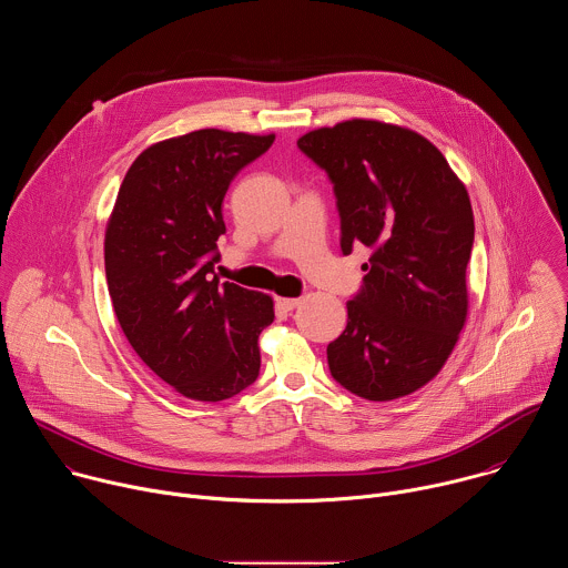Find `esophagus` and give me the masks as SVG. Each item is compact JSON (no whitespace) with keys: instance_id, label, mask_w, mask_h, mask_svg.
<instances>
[{"instance_id":"esophagus-1","label":"esophagus","mask_w":568,"mask_h":568,"mask_svg":"<svg viewBox=\"0 0 568 568\" xmlns=\"http://www.w3.org/2000/svg\"><path fill=\"white\" fill-rule=\"evenodd\" d=\"M298 303H301V298H296V296H276V305L283 312H290V310L298 307Z\"/></svg>"}]
</instances>
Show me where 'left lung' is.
I'll use <instances>...</instances> for the list:
<instances>
[{"label": "left lung", "mask_w": 568, "mask_h": 568, "mask_svg": "<svg viewBox=\"0 0 568 568\" xmlns=\"http://www.w3.org/2000/svg\"><path fill=\"white\" fill-rule=\"evenodd\" d=\"M296 145L335 184L342 252L371 250L346 331L328 344L331 373L364 399L409 395L440 373L467 318V189L429 139L402 125L351 119Z\"/></svg>", "instance_id": "1"}]
</instances>
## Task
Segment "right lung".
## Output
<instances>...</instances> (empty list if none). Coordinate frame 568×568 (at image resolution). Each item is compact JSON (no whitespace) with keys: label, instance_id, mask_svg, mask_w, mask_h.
Listing matches in <instances>:
<instances>
[{"label":"right lung","instance_id":"right-lung-1","mask_svg":"<svg viewBox=\"0 0 568 568\" xmlns=\"http://www.w3.org/2000/svg\"><path fill=\"white\" fill-rule=\"evenodd\" d=\"M274 134L195 130L145 148L125 173L105 229V276L119 326L178 393L220 402L256 382L270 294L220 283L231 180Z\"/></svg>","mask_w":568,"mask_h":568}]
</instances>
